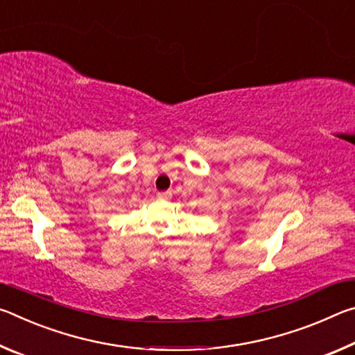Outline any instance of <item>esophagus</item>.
Returning a JSON list of instances; mask_svg holds the SVG:
<instances>
[{
  "label": "esophagus",
  "mask_w": 355,
  "mask_h": 355,
  "mask_svg": "<svg viewBox=\"0 0 355 355\" xmlns=\"http://www.w3.org/2000/svg\"><path fill=\"white\" fill-rule=\"evenodd\" d=\"M156 197H158L159 200H167V199H171V197H172V192H171V191L158 192V194H156Z\"/></svg>",
  "instance_id": "esophagus-1"
}]
</instances>
